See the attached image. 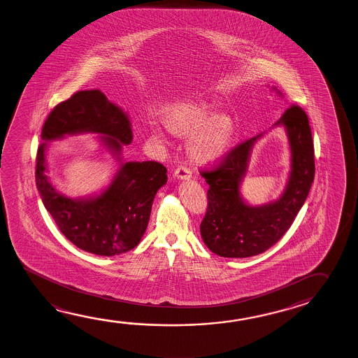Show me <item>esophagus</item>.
Wrapping results in <instances>:
<instances>
[{
  "mask_svg": "<svg viewBox=\"0 0 358 358\" xmlns=\"http://www.w3.org/2000/svg\"><path fill=\"white\" fill-rule=\"evenodd\" d=\"M174 176L178 179H182V180H188L192 178V170L189 169L188 166L185 165H179L176 170H174Z\"/></svg>",
  "mask_w": 358,
  "mask_h": 358,
  "instance_id": "esophagus-1",
  "label": "esophagus"
}]
</instances>
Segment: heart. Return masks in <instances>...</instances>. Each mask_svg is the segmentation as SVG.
<instances>
[{
  "label": "heart",
  "instance_id": "obj_1",
  "mask_svg": "<svg viewBox=\"0 0 358 358\" xmlns=\"http://www.w3.org/2000/svg\"><path fill=\"white\" fill-rule=\"evenodd\" d=\"M212 116L209 106L201 101L176 103L166 111V122L170 129L179 135L192 134L189 149L195 158L203 162L213 160L222 155L233 134L229 119L215 117L209 122ZM152 129L157 138L166 139L162 127L152 125Z\"/></svg>",
  "mask_w": 358,
  "mask_h": 358
}]
</instances>
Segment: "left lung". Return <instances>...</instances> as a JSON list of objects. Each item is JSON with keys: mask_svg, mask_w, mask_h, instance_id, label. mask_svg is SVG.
Segmentation results:
<instances>
[{"mask_svg": "<svg viewBox=\"0 0 358 358\" xmlns=\"http://www.w3.org/2000/svg\"><path fill=\"white\" fill-rule=\"evenodd\" d=\"M277 124L285 125L292 152L289 182L277 201L250 206L239 196L249 152L262 134L234 146L210 168L200 169V176L209 184L200 234L215 255L245 258L266 252L289 229L308 196L315 170L308 116L302 108L292 105Z\"/></svg>", "mask_w": 358, "mask_h": 358, "instance_id": "left-lung-1", "label": "left lung"}]
</instances>
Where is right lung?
Returning <instances> with one entry per match:
<instances>
[{"label": "right lung", "mask_w": 358, "mask_h": 358, "mask_svg": "<svg viewBox=\"0 0 358 358\" xmlns=\"http://www.w3.org/2000/svg\"><path fill=\"white\" fill-rule=\"evenodd\" d=\"M78 133L103 135V144L114 154L133 139L127 114L100 90L78 91L57 103L43 124L41 139ZM45 146L43 143L37 149L36 185L61 233L78 248L94 255L111 257L135 248L145 233L154 196L168 179L163 164H122L114 182L99 196L70 199L59 194L45 174Z\"/></svg>", "instance_id": "add662e5"}]
</instances>
